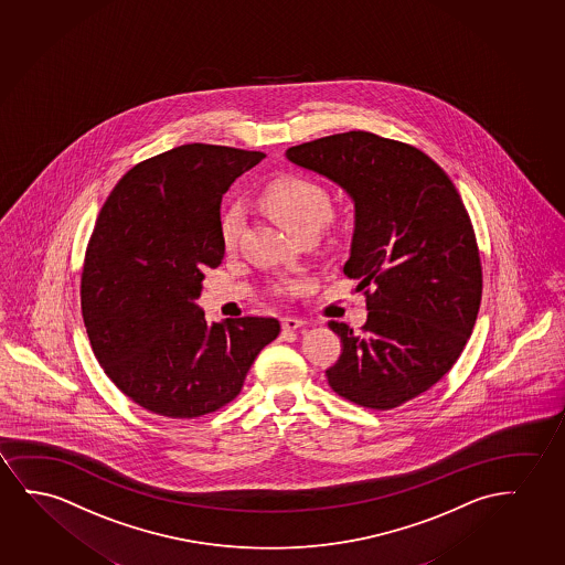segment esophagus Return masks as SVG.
I'll list each match as a JSON object with an SVG mask.
<instances>
[{
  "label": "esophagus",
  "mask_w": 565,
  "mask_h": 565,
  "mask_svg": "<svg viewBox=\"0 0 565 565\" xmlns=\"http://www.w3.org/2000/svg\"><path fill=\"white\" fill-rule=\"evenodd\" d=\"M306 326V321L300 318H282V329L285 331H296V329H302Z\"/></svg>",
  "instance_id": "obj_1"
}]
</instances>
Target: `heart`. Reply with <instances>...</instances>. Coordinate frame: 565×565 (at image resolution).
Wrapping results in <instances>:
<instances>
[{"instance_id": "1", "label": "heart", "mask_w": 565, "mask_h": 565, "mask_svg": "<svg viewBox=\"0 0 565 565\" xmlns=\"http://www.w3.org/2000/svg\"><path fill=\"white\" fill-rule=\"evenodd\" d=\"M262 205L296 236H302L303 232H318L331 215V199L326 188L302 175H280L267 183L262 191ZM242 228V209L236 205L224 209L218 226L223 246L228 249L236 246ZM275 288L280 295H296L302 290L303 280L282 278Z\"/></svg>"}]
</instances>
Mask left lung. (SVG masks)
Returning a JSON list of instances; mask_svg holds the SVG:
<instances>
[{
	"label": "left lung",
	"instance_id": "left-lung-1",
	"mask_svg": "<svg viewBox=\"0 0 565 565\" xmlns=\"http://www.w3.org/2000/svg\"><path fill=\"white\" fill-rule=\"evenodd\" d=\"M287 159L354 201L342 270L366 290L367 319L360 333L329 321L342 352L327 382L375 411L418 397L461 356L482 298L477 236L459 191L420 149L370 131L296 145Z\"/></svg>",
	"mask_w": 565,
	"mask_h": 565
}]
</instances>
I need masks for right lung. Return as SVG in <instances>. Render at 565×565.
Wrapping results in <instances>:
<instances>
[{"label":"right lung","mask_w":565,"mask_h":565,"mask_svg":"<svg viewBox=\"0 0 565 565\" xmlns=\"http://www.w3.org/2000/svg\"><path fill=\"white\" fill-rule=\"evenodd\" d=\"M265 154L191 143L143 160L106 199L81 275V310L104 374L145 411L198 418L236 398L275 318L209 326L195 300L224 257L221 201Z\"/></svg>","instance_id":"right-lung-1"}]
</instances>
